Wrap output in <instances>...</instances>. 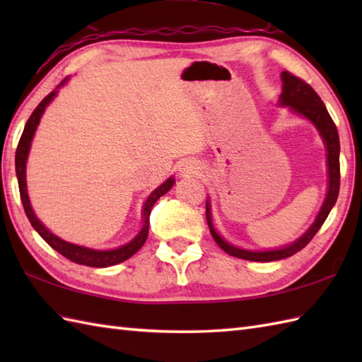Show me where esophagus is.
Here are the masks:
<instances>
[{
    "mask_svg": "<svg viewBox=\"0 0 362 362\" xmlns=\"http://www.w3.org/2000/svg\"><path fill=\"white\" fill-rule=\"evenodd\" d=\"M197 169L199 168H196L193 163H191V161H185V163L180 165V173H183V174H194V173H197Z\"/></svg>",
    "mask_w": 362,
    "mask_h": 362,
    "instance_id": "esophagus-1",
    "label": "esophagus"
}]
</instances>
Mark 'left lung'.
Listing matches in <instances>:
<instances>
[{
	"mask_svg": "<svg viewBox=\"0 0 362 362\" xmlns=\"http://www.w3.org/2000/svg\"><path fill=\"white\" fill-rule=\"evenodd\" d=\"M281 95L279 98V105L280 107H289L292 113L298 115V117H303L313 122V126L317 129V132L322 138V141L325 144L327 149V169H328V189L325 201L320 206V211L317 213L316 221L313 222L310 228L306 232L297 238L294 243L288 245H283L280 249H272V250H247L236 247V245L227 243L224 238H222L216 228L213 226L211 219V204L210 199H206V222H209L210 233L213 240L216 241L219 247L227 252L228 255L235 258L247 259V261H261V263H267V261H276L292 257L298 250H302L306 244H308L314 235L319 232V228L324 224L325 219L328 218L329 211L334 206L337 196H339V180H341V168H339V152H341V144H339V134H337L336 124L333 122L332 117L327 110L325 104L322 103L319 95L311 88L310 83H306L297 76L291 74L289 71L281 73Z\"/></svg>",
	"mask_w": 362,
	"mask_h": 362,
	"instance_id": "1",
	"label": "left lung"
}]
</instances>
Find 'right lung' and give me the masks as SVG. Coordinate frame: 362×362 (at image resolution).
Masks as SVG:
<instances>
[{"mask_svg": "<svg viewBox=\"0 0 362 362\" xmlns=\"http://www.w3.org/2000/svg\"><path fill=\"white\" fill-rule=\"evenodd\" d=\"M66 81H68V78L60 82V86H57L56 90L51 91V93L37 105V109L29 117L26 126H25V130H23V134H21L17 152H15V171H17L21 204H23V206H25L26 216L30 222V226H33L35 228V232L40 235L54 250H57L60 255H64L70 261H74V263L83 264V266L109 267V266H115L118 263H122V261L129 259L130 257L135 255V253L143 247V244L146 243V238H148V233H149V214H151L152 206L161 196H165L168 191L173 188L175 180H174V175L169 177V179H166L160 187H157L152 191L143 205V210H141L143 221H141L140 232L136 233L134 240H130L124 245H119V247H117V249H107V250L90 249V247H86V245L68 243V241L62 240V238H59L57 235L49 232V230L43 226V222L35 216L33 206H30V201L28 196V185H26V161H28V156L30 151V143H33V140H34L35 130H37L38 122H40L42 115L45 113L46 107L51 104L52 99L56 98L59 88L65 86Z\"/></svg>", "mask_w": 362, "mask_h": 362, "instance_id": "add662e5", "label": "right lung"}]
</instances>
